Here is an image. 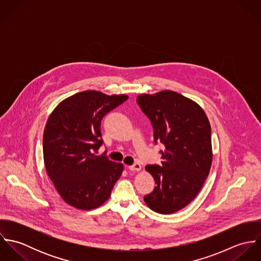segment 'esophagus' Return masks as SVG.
Returning <instances> with one entry per match:
<instances>
[{
    "instance_id": "obj_1",
    "label": "esophagus",
    "mask_w": 261,
    "mask_h": 261,
    "mask_svg": "<svg viewBox=\"0 0 261 261\" xmlns=\"http://www.w3.org/2000/svg\"><path fill=\"white\" fill-rule=\"evenodd\" d=\"M127 168H128L130 171H141L142 166H141L140 164H134V165H132V166H128Z\"/></svg>"
}]
</instances>
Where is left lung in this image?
Instances as JSON below:
<instances>
[{"label":"left lung","mask_w":261,"mask_h":261,"mask_svg":"<svg viewBox=\"0 0 261 261\" xmlns=\"http://www.w3.org/2000/svg\"><path fill=\"white\" fill-rule=\"evenodd\" d=\"M137 102L151 122L154 143L165 147L162 165L146 167L155 187L144 200L152 211L172 214L198 195L209 175L210 122L198 103L172 90L140 94Z\"/></svg>","instance_id":"8db88e82"}]
</instances>
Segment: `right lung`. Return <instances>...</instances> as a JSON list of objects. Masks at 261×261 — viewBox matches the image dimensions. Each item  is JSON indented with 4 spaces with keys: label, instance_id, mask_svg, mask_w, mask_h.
Instances as JSON below:
<instances>
[{
    "label": "right lung",
    "instance_id": "add662e5",
    "mask_svg": "<svg viewBox=\"0 0 261 261\" xmlns=\"http://www.w3.org/2000/svg\"><path fill=\"white\" fill-rule=\"evenodd\" d=\"M127 98L86 90L64 99L50 114L43 135L44 164L57 192L70 206L91 210L110 198L123 165L97 154L103 144L100 123Z\"/></svg>",
    "mask_w": 261,
    "mask_h": 261
}]
</instances>
